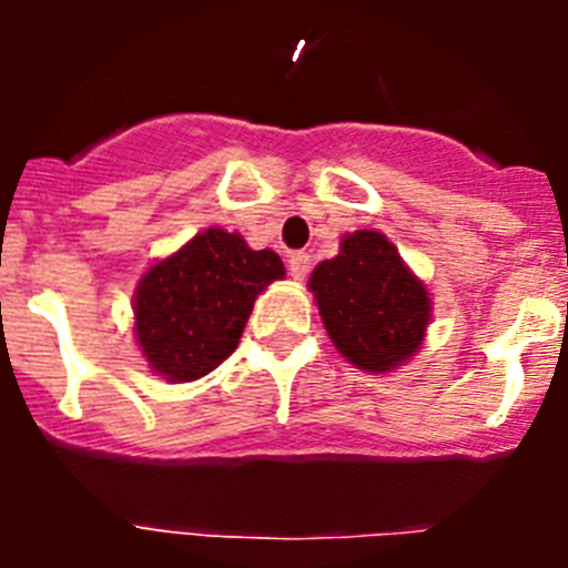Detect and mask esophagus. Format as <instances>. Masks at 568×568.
<instances>
[{"label": "esophagus", "mask_w": 568, "mask_h": 568, "mask_svg": "<svg viewBox=\"0 0 568 568\" xmlns=\"http://www.w3.org/2000/svg\"><path fill=\"white\" fill-rule=\"evenodd\" d=\"M310 261H313V258H310L307 253H293V255H290V261H287L290 275H293L295 281H304V278H307Z\"/></svg>", "instance_id": "obj_1"}]
</instances>
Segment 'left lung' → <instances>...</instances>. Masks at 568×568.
<instances>
[{"instance_id":"obj_1","label":"left lung","mask_w":568,"mask_h":568,"mask_svg":"<svg viewBox=\"0 0 568 568\" xmlns=\"http://www.w3.org/2000/svg\"><path fill=\"white\" fill-rule=\"evenodd\" d=\"M310 290L335 349L358 369L393 373L424 344L433 301L384 233L344 235L338 255L313 270Z\"/></svg>"}]
</instances>
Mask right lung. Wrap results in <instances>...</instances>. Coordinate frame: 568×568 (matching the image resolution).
<instances>
[{
	"label": "right lung",
	"instance_id": "right-lung-1",
	"mask_svg": "<svg viewBox=\"0 0 568 568\" xmlns=\"http://www.w3.org/2000/svg\"><path fill=\"white\" fill-rule=\"evenodd\" d=\"M284 278L273 250L210 227L155 261L133 295V333L150 369L184 384L213 373L235 346L258 293Z\"/></svg>",
	"mask_w": 568,
	"mask_h": 568
}]
</instances>
